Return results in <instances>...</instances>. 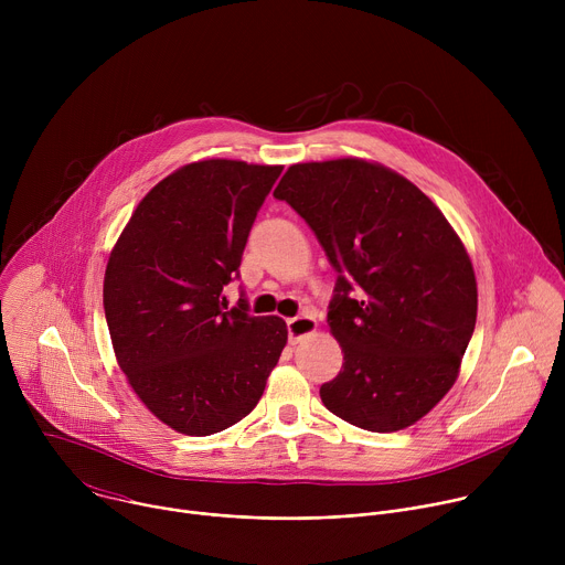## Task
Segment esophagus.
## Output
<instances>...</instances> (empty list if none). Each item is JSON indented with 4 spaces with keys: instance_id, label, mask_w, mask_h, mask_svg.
I'll return each instance as SVG.
<instances>
[{
    "instance_id": "34e87169",
    "label": "esophagus",
    "mask_w": 565,
    "mask_h": 565,
    "mask_svg": "<svg viewBox=\"0 0 565 565\" xmlns=\"http://www.w3.org/2000/svg\"><path fill=\"white\" fill-rule=\"evenodd\" d=\"M286 327H288V340H290V344H297L301 338L315 333L317 321H315V317H310V315H297V317L286 319Z\"/></svg>"
}]
</instances>
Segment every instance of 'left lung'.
Segmentation results:
<instances>
[{
    "label": "left lung",
    "mask_w": 565,
    "mask_h": 565,
    "mask_svg": "<svg viewBox=\"0 0 565 565\" xmlns=\"http://www.w3.org/2000/svg\"><path fill=\"white\" fill-rule=\"evenodd\" d=\"M338 270L329 327L340 375L324 407L377 434L427 416L458 375L476 327V277L443 212L405 177L360 158L299 163L275 190Z\"/></svg>",
    "instance_id": "1"
}]
</instances>
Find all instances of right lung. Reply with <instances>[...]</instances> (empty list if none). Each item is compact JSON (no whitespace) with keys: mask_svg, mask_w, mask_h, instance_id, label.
<instances>
[{"mask_svg":"<svg viewBox=\"0 0 565 565\" xmlns=\"http://www.w3.org/2000/svg\"><path fill=\"white\" fill-rule=\"evenodd\" d=\"M284 168L201 160L136 207L105 273V317L145 407L188 436L246 418L286 347L281 317H255L238 279L253 223Z\"/></svg>","mask_w":565,"mask_h":565,"instance_id":"right-lung-1","label":"right lung"}]
</instances>
